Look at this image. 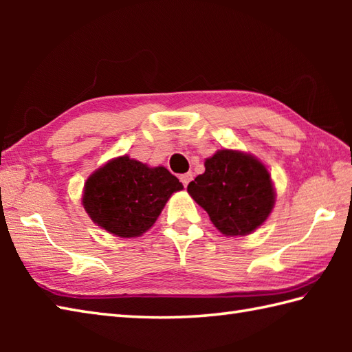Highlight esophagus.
I'll return each mask as SVG.
<instances>
[{
	"mask_svg": "<svg viewBox=\"0 0 352 352\" xmlns=\"http://www.w3.org/2000/svg\"><path fill=\"white\" fill-rule=\"evenodd\" d=\"M192 178H193V175L190 174V172H188V174L180 175V180H182V183L186 186V188H188V184L192 182Z\"/></svg>",
	"mask_w": 352,
	"mask_h": 352,
	"instance_id": "esophagus-1",
	"label": "esophagus"
}]
</instances>
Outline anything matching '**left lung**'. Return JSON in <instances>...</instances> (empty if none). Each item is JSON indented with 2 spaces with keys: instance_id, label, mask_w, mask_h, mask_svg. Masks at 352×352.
Masks as SVG:
<instances>
[{
  "instance_id": "1",
  "label": "left lung",
  "mask_w": 352,
  "mask_h": 352,
  "mask_svg": "<svg viewBox=\"0 0 352 352\" xmlns=\"http://www.w3.org/2000/svg\"><path fill=\"white\" fill-rule=\"evenodd\" d=\"M206 172L188 192L226 236H245L272 212L275 192L265 164L250 154L221 149L207 159Z\"/></svg>"
}]
</instances>
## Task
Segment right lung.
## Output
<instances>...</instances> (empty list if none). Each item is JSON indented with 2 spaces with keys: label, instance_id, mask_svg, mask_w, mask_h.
I'll list each match as a JSON object with an SVG mask.
<instances>
[{
  "label": "right lung",
  "instance_id": "1",
  "mask_svg": "<svg viewBox=\"0 0 352 352\" xmlns=\"http://www.w3.org/2000/svg\"><path fill=\"white\" fill-rule=\"evenodd\" d=\"M183 184L163 168L122 155L87 178L83 206L95 223L119 237H138L154 226L172 193Z\"/></svg>",
  "mask_w": 352,
  "mask_h": 352
}]
</instances>
